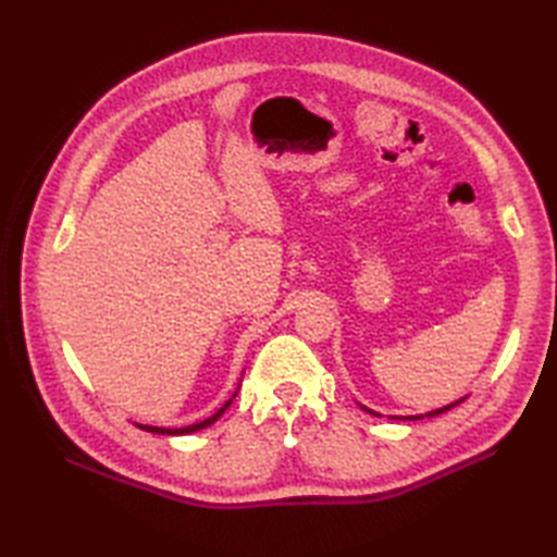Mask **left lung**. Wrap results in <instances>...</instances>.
I'll list each match as a JSON object with an SVG mask.
<instances>
[{"instance_id":"obj_1","label":"left lung","mask_w":557,"mask_h":557,"mask_svg":"<svg viewBox=\"0 0 557 557\" xmlns=\"http://www.w3.org/2000/svg\"><path fill=\"white\" fill-rule=\"evenodd\" d=\"M467 397H459L457 401H453V405H445V407H441V409H433V411H425V413H417V417H389V419H399V421H419V419H423V417H437V413H445V411H449L453 407H457V405H461V401H465ZM363 411H369V413H373V417H381V413L377 411H373V409H369V407H363V405H359Z\"/></svg>"}]
</instances>
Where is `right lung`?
Segmentation results:
<instances>
[{
    "label": "right lung",
    "mask_w": 557,
    "mask_h": 557,
    "mask_svg": "<svg viewBox=\"0 0 557 557\" xmlns=\"http://www.w3.org/2000/svg\"><path fill=\"white\" fill-rule=\"evenodd\" d=\"M242 383V381H239ZM236 393H239V385H236V389H234V395L224 401V405L212 413V417H208V419H203V421H198V423H191V425H182V429H164V425H148V423H136L140 431H148V433H158V435H188V433H196V431H203V429H208V425H212L215 423L222 413H224V409H227L232 401H234V397H236Z\"/></svg>",
    "instance_id": "obj_1"
}]
</instances>
